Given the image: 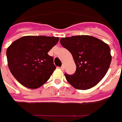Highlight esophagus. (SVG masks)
Here are the masks:
<instances>
[{
	"mask_svg": "<svg viewBox=\"0 0 122 122\" xmlns=\"http://www.w3.org/2000/svg\"><path fill=\"white\" fill-rule=\"evenodd\" d=\"M65 69V65L64 64H63V65H61V69H62V70H63V69Z\"/></svg>",
	"mask_w": 122,
	"mask_h": 122,
	"instance_id": "esophagus-1",
	"label": "esophagus"
}]
</instances>
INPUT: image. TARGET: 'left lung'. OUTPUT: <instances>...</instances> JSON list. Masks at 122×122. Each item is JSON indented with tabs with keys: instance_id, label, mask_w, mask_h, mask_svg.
Returning <instances> with one entry per match:
<instances>
[{
	"instance_id": "8db88e82",
	"label": "left lung",
	"mask_w": 122,
	"mask_h": 122,
	"mask_svg": "<svg viewBox=\"0 0 122 122\" xmlns=\"http://www.w3.org/2000/svg\"><path fill=\"white\" fill-rule=\"evenodd\" d=\"M61 44L71 53L76 71L65 74L67 81L78 90L97 85L107 74L111 61L108 44L93 36L81 35L61 38Z\"/></svg>"
}]
</instances>
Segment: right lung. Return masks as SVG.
Here are the masks:
<instances>
[{"instance_id": "right-lung-1", "label": "right lung", "mask_w": 122, "mask_h": 122, "mask_svg": "<svg viewBox=\"0 0 122 122\" xmlns=\"http://www.w3.org/2000/svg\"><path fill=\"white\" fill-rule=\"evenodd\" d=\"M59 41L57 37L23 36L6 50L8 66L13 76L28 88H39L50 78L56 67L48 51Z\"/></svg>"}]
</instances>
